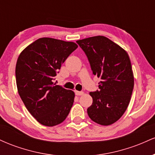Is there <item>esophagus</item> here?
<instances>
[{
  "mask_svg": "<svg viewBox=\"0 0 155 155\" xmlns=\"http://www.w3.org/2000/svg\"><path fill=\"white\" fill-rule=\"evenodd\" d=\"M75 94L76 95H78V96H80V95H82L83 94H84V92H80V91H75Z\"/></svg>",
  "mask_w": 155,
  "mask_h": 155,
  "instance_id": "esophagus-1",
  "label": "esophagus"
}]
</instances>
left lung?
<instances>
[{"instance_id": "left-lung-1", "label": "left lung", "mask_w": 155, "mask_h": 155, "mask_svg": "<svg viewBox=\"0 0 155 155\" xmlns=\"http://www.w3.org/2000/svg\"><path fill=\"white\" fill-rule=\"evenodd\" d=\"M87 57L92 74L101 78L99 91L91 92L90 118L101 125H110L121 118L130 101L134 76L127 51L103 35L76 41Z\"/></svg>"}]
</instances>
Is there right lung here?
Wrapping results in <instances>:
<instances>
[{"instance_id": "obj_1", "label": "right lung", "mask_w": 155, "mask_h": 155, "mask_svg": "<svg viewBox=\"0 0 155 155\" xmlns=\"http://www.w3.org/2000/svg\"><path fill=\"white\" fill-rule=\"evenodd\" d=\"M78 45L74 42L41 38L28 45L17 59V90L25 106L40 124L58 125L66 119L75 94L53 80L61 65Z\"/></svg>"}]
</instances>
